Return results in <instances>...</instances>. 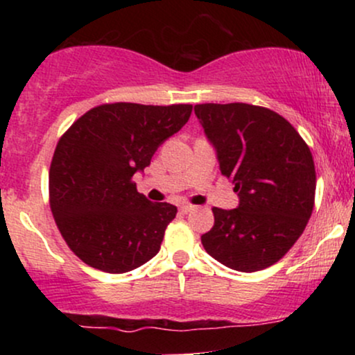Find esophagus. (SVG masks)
I'll use <instances>...</instances> for the list:
<instances>
[{
  "instance_id": "esophagus-1",
  "label": "esophagus",
  "mask_w": 355,
  "mask_h": 355,
  "mask_svg": "<svg viewBox=\"0 0 355 355\" xmlns=\"http://www.w3.org/2000/svg\"><path fill=\"white\" fill-rule=\"evenodd\" d=\"M190 210H193V207L189 205V203H185V205H182V207H180V211H182V214H189Z\"/></svg>"
}]
</instances>
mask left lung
Instances as JSON below:
<instances>
[{"label":"left lung","mask_w":355,"mask_h":355,"mask_svg":"<svg viewBox=\"0 0 355 355\" xmlns=\"http://www.w3.org/2000/svg\"><path fill=\"white\" fill-rule=\"evenodd\" d=\"M217 150L220 172L239 193L237 209L214 207L202 235L207 254L239 272L274 266L305 230L315 200V166L299 132L272 110L248 103L195 105Z\"/></svg>","instance_id":"8db88e82"}]
</instances>
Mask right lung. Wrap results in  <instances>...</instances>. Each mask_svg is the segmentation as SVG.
I'll return each instance as SVG.
<instances>
[{
    "label": "right lung",
    "instance_id": "right-lung-1",
    "mask_svg": "<svg viewBox=\"0 0 355 355\" xmlns=\"http://www.w3.org/2000/svg\"><path fill=\"white\" fill-rule=\"evenodd\" d=\"M191 105L103 103L60 138L50 207L61 237L85 263L123 274L158 254L177 207L138 193L133 175L189 121Z\"/></svg>",
    "mask_w": 355,
    "mask_h": 355
}]
</instances>
